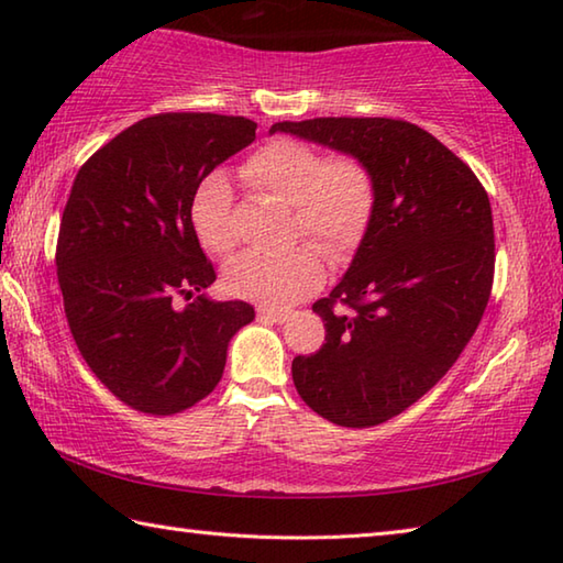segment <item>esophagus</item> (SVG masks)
Segmentation results:
<instances>
[{
    "label": "esophagus",
    "instance_id": "obj_1",
    "mask_svg": "<svg viewBox=\"0 0 563 563\" xmlns=\"http://www.w3.org/2000/svg\"><path fill=\"white\" fill-rule=\"evenodd\" d=\"M258 318H261V320H271V322H285V320L290 318V310L265 308V305H261V308H258Z\"/></svg>",
    "mask_w": 563,
    "mask_h": 563
}]
</instances>
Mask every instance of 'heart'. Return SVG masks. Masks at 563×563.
<instances>
[{
	"label": "heart",
	"mask_w": 563,
	"mask_h": 563,
	"mask_svg": "<svg viewBox=\"0 0 563 563\" xmlns=\"http://www.w3.org/2000/svg\"><path fill=\"white\" fill-rule=\"evenodd\" d=\"M243 178L292 211V235H310L330 255H347L360 243L375 208V184L355 156L322 158L292 139H275L255 151ZM233 196L223 176H208L190 206L196 235L208 251L235 245L231 225ZM325 275V255L316 243H298L283 253L245 251L223 265V288L235 298L283 305L316 290Z\"/></svg>",
	"instance_id": "heart-1"
}]
</instances>
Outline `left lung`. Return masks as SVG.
Here are the masks:
<instances>
[{"instance_id":"8db88e82","label":"left lung","mask_w":563,"mask_h":563,"mask_svg":"<svg viewBox=\"0 0 563 563\" xmlns=\"http://www.w3.org/2000/svg\"><path fill=\"white\" fill-rule=\"evenodd\" d=\"M271 133L355 156L373 176L375 208L350 268L312 305L325 345L292 360V383L330 422L383 424L440 383L479 325L494 278L487 190L407 121H278Z\"/></svg>"}]
</instances>
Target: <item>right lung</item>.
<instances>
[{"mask_svg":"<svg viewBox=\"0 0 563 563\" xmlns=\"http://www.w3.org/2000/svg\"><path fill=\"white\" fill-rule=\"evenodd\" d=\"M255 129L243 117L158 113L74 178L56 245L66 320L93 375L146 415L213 393L233 335L255 320L253 305L203 292L216 271L190 221L201 180L251 146ZM176 294L197 300L178 309Z\"/></svg>","mask_w":563,"mask_h":563,"instance_id":"add662e5","label":"right lung"}]
</instances>
